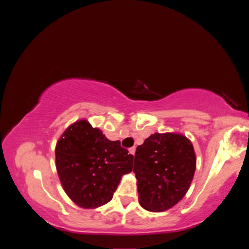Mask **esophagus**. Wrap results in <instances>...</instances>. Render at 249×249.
I'll list each match as a JSON object with an SVG mask.
<instances>
[{
	"label": "esophagus",
	"instance_id": "34e87169",
	"mask_svg": "<svg viewBox=\"0 0 249 249\" xmlns=\"http://www.w3.org/2000/svg\"><path fill=\"white\" fill-rule=\"evenodd\" d=\"M135 150H136V148H135V147H131V148L129 149V153H130L131 155H133V156H134V154H135Z\"/></svg>",
	"mask_w": 249,
	"mask_h": 249
}]
</instances>
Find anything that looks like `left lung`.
<instances>
[{"mask_svg":"<svg viewBox=\"0 0 249 249\" xmlns=\"http://www.w3.org/2000/svg\"><path fill=\"white\" fill-rule=\"evenodd\" d=\"M133 171L140 206L164 212L182 199L196 168L192 142L178 133H155L138 145Z\"/></svg>","mask_w":249,"mask_h":249,"instance_id":"left-lung-1","label":"left lung"}]
</instances>
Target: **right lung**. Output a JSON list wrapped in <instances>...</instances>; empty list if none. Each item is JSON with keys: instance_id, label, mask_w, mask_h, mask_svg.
<instances>
[{"instance_id": "obj_1", "label": "right lung", "mask_w": 249, "mask_h": 249, "mask_svg": "<svg viewBox=\"0 0 249 249\" xmlns=\"http://www.w3.org/2000/svg\"><path fill=\"white\" fill-rule=\"evenodd\" d=\"M55 155L65 193L83 209L106 205L123 176L133 170V156L86 119L71 124L63 132Z\"/></svg>"}]
</instances>
